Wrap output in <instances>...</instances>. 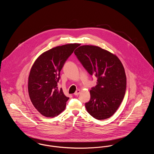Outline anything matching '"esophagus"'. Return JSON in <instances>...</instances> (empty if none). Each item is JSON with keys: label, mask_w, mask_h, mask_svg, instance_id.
<instances>
[{"label": "esophagus", "mask_w": 154, "mask_h": 154, "mask_svg": "<svg viewBox=\"0 0 154 154\" xmlns=\"http://www.w3.org/2000/svg\"><path fill=\"white\" fill-rule=\"evenodd\" d=\"M80 90H79H79H77V91L75 92V93H74V95H79L80 94Z\"/></svg>", "instance_id": "obj_1"}]
</instances>
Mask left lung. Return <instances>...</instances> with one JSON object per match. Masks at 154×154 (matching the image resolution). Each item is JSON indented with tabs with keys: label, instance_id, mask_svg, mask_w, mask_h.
Segmentation results:
<instances>
[{
	"label": "left lung",
	"instance_id": "left-lung-1",
	"mask_svg": "<svg viewBox=\"0 0 154 154\" xmlns=\"http://www.w3.org/2000/svg\"><path fill=\"white\" fill-rule=\"evenodd\" d=\"M74 54L89 74L97 78V85L90 91V100L85 103L88 113L98 120L110 118L125 94L126 77L122 63L116 55L95 45H81Z\"/></svg>",
	"mask_w": 154,
	"mask_h": 154
}]
</instances>
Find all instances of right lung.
I'll return each instance as SVG.
<instances>
[{"label": "right lung", "mask_w": 154, "mask_h": 154, "mask_svg": "<svg viewBox=\"0 0 154 154\" xmlns=\"http://www.w3.org/2000/svg\"><path fill=\"white\" fill-rule=\"evenodd\" d=\"M80 44L57 46L44 52L35 60L28 78V92L36 110L46 117L58 116L69 97L58 88L60 72L66 60Z\"/></svg>", "instance_id": "obj_1"}]
</instances>
